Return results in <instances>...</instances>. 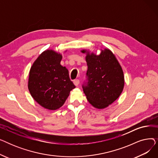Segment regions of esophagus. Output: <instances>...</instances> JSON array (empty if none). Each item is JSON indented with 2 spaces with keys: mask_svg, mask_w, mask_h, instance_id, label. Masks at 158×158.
<instances>
[{
  "mask_svg": "<svg viewBox=\"0 0 158 158\" xmlns=\"http://www.w3.org/2000/svg\"><path fill=\"white\" fill-rule=\"evenodd\" d=\"M73 84H74L75 86H77L79 84V79H75V80L73 81Z\"/></svg>",
  "mask_w": 158,
  "mask_h": 158,
  "instance_id": "esophagus-1",
  "label": "esophagus"
}]
</instances>
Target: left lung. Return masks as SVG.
Wrapping results in <instances>:
<instances>
[{
    "instance_id": "left-lung-1",
    "label": "left lung",
    "mask_w": 158,
    "mask_h": 158,
    "mask_svg": "<svg viewBox=\"0 0 158 158\" xmlns=\"http://www.w3.org/2000/svg\"><path fill=\"white\" fill-rule=\"evenodd\" d=\"M86 54L88 65L86 86H82L87 100L97 109H104L114 102L124 87V76L114 54L108 48L101 50L100 54L88 50L81 51Z\"/></svg>"
}]
</instances>
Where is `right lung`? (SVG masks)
I'll return each instance as SVG.
<instances>
[{"label":"right lung","instance_id":"1","mask_svg":"<svg viewBox=\"0 0 158 158\" xmlns=\"http://www.w3.org/2000/svg\"><path fill=\"white\" fill-rule=\"evenodd\" d=\"M61 60L60 53L46 50L40 54L29 71L28 89L32 97L49 110L60 108L70 91L76 88L70 79L69 70L61 65Z\"/></svg>","mask_w":158,"mask_h":158}]
</instances>
